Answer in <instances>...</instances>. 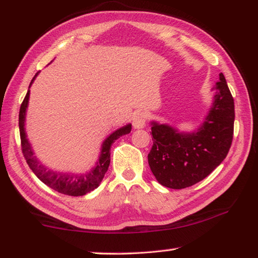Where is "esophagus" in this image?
Returning a JSON list of instances; mask_svg holds the SVG:
<instances>
[{
    "instance_id": "34e87169",
    "label": "esophagus",
    "mask_w": 258,
    "mask_h": 258,
    "mask_svg": "<svg viewBox=\"0 0 258 258\" xmlns=\"http://www.w3.org/2000/svg\"><path fill=\"white\" fill-rule=\"evenodd\" d=\"M148 115L145 111H140L138 113H135L134 118H133V126L135 128H143L146 126V123L148 120Z\"/></svg>"
}]
</instances>
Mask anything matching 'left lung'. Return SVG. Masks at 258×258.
<instances>
[{
	"instance_id": "8db88e82",
	"label": "left lung",
	"mask_w": 258,
	"mask_h": 258,
	"mask_svg": "<svg viewBox=\"0 0 258 258\" xmlns=\"http://www.w3.org/2000/svg\"><path fill=\"white\" fill-rule=\"evenodd\" d=\"M213 106L194 133H178L152 121V145L148 161L161 185L184 189L204 180L228 155L233 139L234 101L223 74L216 83Z\"/></svg>"
}]
</instances>
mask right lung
Segmentation results:
<instances>
[{"instance_id":"right-lung-1","label":"right lung","mask_w":258,"mask_h":258,"mask_svg":"<svg viewBox=\"0 0 258 258\" xmlns=\"http://www.w3.org/2000/svg\"><path fill=\"white\" fill-rule=\"evenodd\" d=\"M37 74L38 73H36V75L34 76L32 82H30V85H32V83L34 82L35 77L37 76ZM28 100L29 90L27 91V94H26L24 101L20 106L19 131L21 140V150H23V155L33 173L40 178L44 184L50 186L51 189L66 196H74V197L84 196L86 194H89L90 191L94 190L95 187H98L100 182H101L102 178L104 177V174L108 171L109 164H110L111 145L117 139L120 138L121 135L128 134L131 132V130H132V125L128 124L124 126V127L115 131V132L111 133L106 140H104V142L102 143L101 152H100V157L97 161V165H95V167H93L91 171L83 174L56 173L51 171V169H47L44 165H42L40 161L37 160L36 157L34 156L30 143L28 142L27 138H26L25 117L26 109H27L28 106Z\"/></svg>"}]
</instances>
